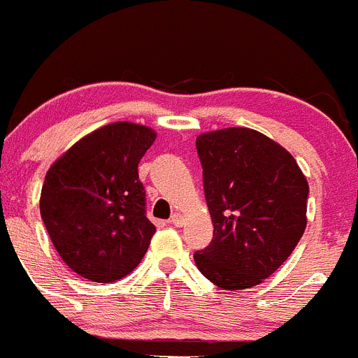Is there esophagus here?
Returning a JSON list of instances; mask_svg holds the SVG:
<instances>
[{"mask_svg": "<svg viewBox=\"0 0 358 358\" xmlns=\"http://www.w3.org/2000/svg\"><path fill=\"white\" fill-rule=\"evenodd\" d=\"M171 224L176 226V228H180V226L183 224V215H182V213H173V215H171Z\"/></svg>", "mask_w": 358, "mask_h": 358, "instance_id": "34e87169", "label": "esophagus"}]
</instances>
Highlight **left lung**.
I'll list each match as a JSON object with an SVG mask.
<instances>
[{"label": "left lung", "instance_id": "obj_1", "mask_svg": "<svg viewBox=\"0 0 358 358\" xmlns=\"http://www.w3.org/2000/svg\"><path fill=\"white\" fill-rule=\"evenodd\" d=\"M213 240L194 255L199 272L222 289H247L279 268L307 224L309 185L286 148L245 127L196 139Z\"/></svg>", "mask_w": 358, "mask_h": 358}]
</instances>
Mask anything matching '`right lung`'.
<instances>
[{
	"instance_id": "1",
	"label": "right lung",
	"mask_w": 358,
	"mask_h": 358,
	"mask_svg": "<svg viewBox=\"0 0 358 358\" xmlns=\"http://www.w3.org/2000/svg\"><path fill=\"white\" fill-rule=\"evenodd\" d=\"M155 138L139 123H109L49 168L40 215L59 258L78 275L109 285L141 263L155 226L146 219L138 164Z\"/></svg>"
}]
</instances>
